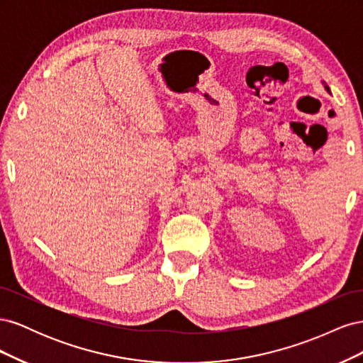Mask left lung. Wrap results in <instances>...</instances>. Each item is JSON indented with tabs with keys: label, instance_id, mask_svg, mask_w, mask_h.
I'll return each mask as SVG.
<instances>
[{
	"label": "left lung",
	"instance_id": "obj_1",
	"mask_svg": "<svg viewBox=\"0 0 363 363\" xmlns=\"http://www.w3.org/2000/svg\"><path fill=\"white\" fill-rule=\"evenodd\" d=\"M325 89H327V91H328V87H327V86H325Z\"/></svg>",
	"mask_w": 363,
	"mask_h": 363
}]
</instances>
